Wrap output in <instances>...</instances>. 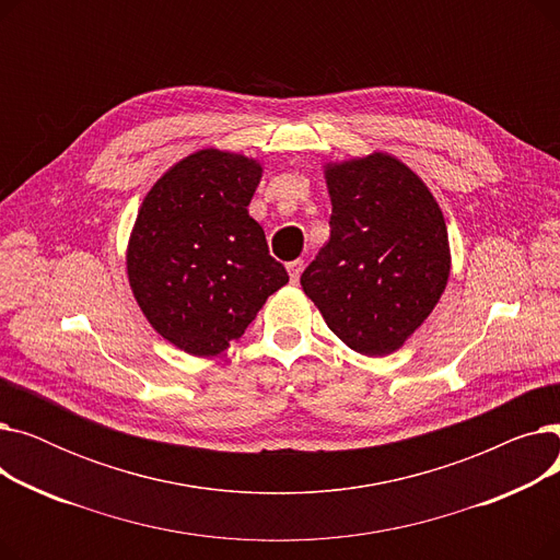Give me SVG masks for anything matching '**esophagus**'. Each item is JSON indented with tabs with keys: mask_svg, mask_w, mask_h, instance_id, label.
Here are the masks:
<instances>
[{
	"mask_svg": "<svg viewBox=\"0 0 560 560\" xmlns=\"http://www.w3.org/2000/svg\"><path fill=\"white\" fill-rule=\"evenodd\" d=\"M285 268H288L290 281H292V283H298V281H300V277H302V270H304V260H302V258H298V260H290V262H285Z\"/></svg>",
	"mask_w": 560,
	"mask_h": 560,
	"instance_id": "esophagus-1",
	"label": "esophagus"
}]
</instances>
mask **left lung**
I'll list each match as a JSON object with an SVG mask.
<instances>
[{
	"mask_svg": "<svg viewBox=\"0 0 560 560\" xmlns=\"http://www.w3.org/2000/svg\"><path fill=\"white\" fill-rule=\"evenodd\" d=\"M331 235L302 275L329 329L359 354L386 357L429 317L447 285L443 211L388 154L327 167Z\"/></svg>",
	"mask_w": 560,
	"mask_h": 560,
	"instance_id": "8db88e82",
	"label": "left lung"
}]
</instances>
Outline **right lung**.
<instances>
[{
  "label": "right lung",
  "mask_w": 560,
  "mask_h": 560,
  "mask_svg": "<svg viewBox=\"0 0 560 560\" xmlns=\"http://www.w3.org/2000/svg\"><path fill=\"white\" fill-rule=\"evenodd\" d=\"M260 165L201 150L147 192L131 233L127 270L150 325L192 357L238 340L288 272L247 206Z\"/></svg>",
  "instance_id": "add662e5"
}]
</instances>
